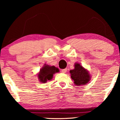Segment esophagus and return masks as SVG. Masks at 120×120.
<instances>
[{"instance_id": "obj_1", "label": "esophagus", "mask_w": 120, "mask_h": 120, "mask_svg": "<svg viewBox=\"0 0 120 120\" xmlns=\"http://www.w3.org/2000/svg\"><path fill=\"white\" fill-rule=\"evenodd\" d=\"M61 71H62V73H67V69L65 68V69H62V70H61Z\"/></svg>"}]
</instances>
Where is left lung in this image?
Returning a JSON list of instances; mask_svg holds the SVG:
<instances>
[{"label":"left lung","mask_w":120,"mask_h":120,"mask_svg":"<svg viewBox=\"0 0 120 120\" xmlns=\"http://www.w3.org/2000/svg\"><path fill=\"white\" fill-rule=\"evenodd\" d=\"M70 73L74 83L77 86L86 85L91 78L89 71L79 63L74 64V69L70 70Z\"/></svg>","instance_id":"obj_1"}]
</instances>
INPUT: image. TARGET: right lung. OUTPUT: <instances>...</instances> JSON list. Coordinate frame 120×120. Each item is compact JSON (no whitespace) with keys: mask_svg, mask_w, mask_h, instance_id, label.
<instances>
[{"mask_svg":"<svg viewBox=\"0 0 120 120\" xmlns=\"http://www.w3.org/2000/svg\"><path fill=\"white\" fill-rule=\"evenodd\" d=\"M58 72H60L58 68L53 65L51 66L45 64L38 74V77L40 82L45 83L47 81L51 80L53 78V74Z\"/></svg>","mask_w":120,"mask_h":120,"instance_id":"1","label":"right lung"}]
</instances>
